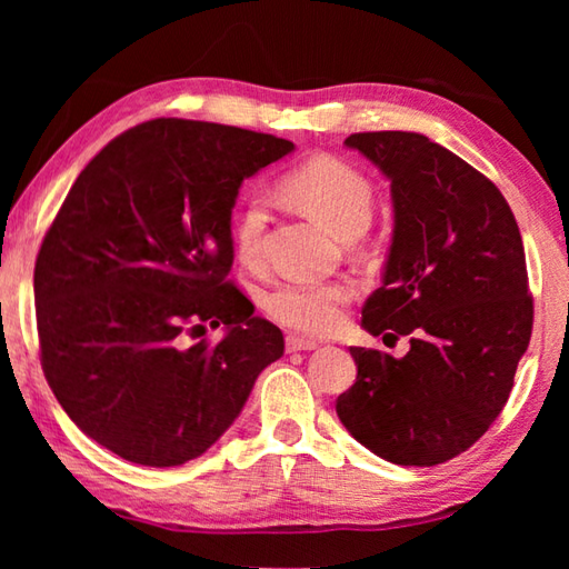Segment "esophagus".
Wrapping results in <instances>:
<instances>
[{
    "label": "esophagus",
    "instance_id": "1",
    "mask_svg": "<svg viewBox=\"0 0 569 569\" xmlns=\"http://www.w3.org/2000/svg\"><path fill=\"white\" fill-rule=\"evenodd\" d=\"M320 345L312 342V340H303V337H296V335H288L286 337V349L288 352H312V349H318Z\"/></svg>",
    "mask_w": 569,
    "mask_h": 569
}]
</instances>
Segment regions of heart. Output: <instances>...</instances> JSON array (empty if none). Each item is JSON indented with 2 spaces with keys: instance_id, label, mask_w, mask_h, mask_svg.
Returning <instances> with one entry per match:
<instances>
[{
  "instance_id": "obj_1",
  "label": "heart",
  "mask_w": 569,
  "mask_h": 569,
  "mask_svg": "<svg viewBox=\"0 0 569 569\" xmlns=\"http://www.w3.org/2000/svg\"><path fill=\"white\" fill-rule=\"evenodd\" d=\"M283 190L300 210L330 227L340 237L365 232L373 212V188L357 166L337 156H312L283 178ZM266 202L261 196H249L234 214V249L244 263H257L263 253ZM355 288L345 281H286L263 293L261 308L283 328L325 337L340 330L347 306L352 303Z\"/></svg>"
}]
</instances>
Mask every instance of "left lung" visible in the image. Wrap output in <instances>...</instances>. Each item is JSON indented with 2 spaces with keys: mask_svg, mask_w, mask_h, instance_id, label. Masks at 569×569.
I'll use <instances>...</instances> for the list:
<instances>
[{
  "mask_svg": "<svg viewBox=\"0 0 569 569\" xmlns=\"http://www.w3.org/2000/svg\"><path fill=\"white\" fill-rule=\"evenodd\" d=\"M391 180L393 237L369 335H410L408 355L349 347L357 381L337 398L352 438L386 462L432 467L499 418L533 330L521 232L501 190L416 131L345 139Z\"/></svg>",
  "mask_w": 569,
  "mask_h": 569,
  "instance_id": "1",
  "label": "left lung"
}]
</instances>
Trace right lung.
<instances>
[{
    "instance_id": "obj_1",
    "label": "right lung",
    "mask_w": 569,
    "mask_h": 569,
    "mask_svg": "<svg viewBox=\"0 0 569 569\" xmlns=\"http://www.w3.org/2000/svg\"><path fill=\"white\" fill-rule=\"evenodd\" d=\"M293 141L151 119L82 168L36 259L41 367L76 426L127 462L178 467L222 438L281 330L237 286L232 208ZM217 346H188L207 325Z\"/></svg>"
}]
</instances>
